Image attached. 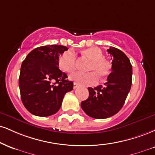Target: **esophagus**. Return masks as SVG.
<instances>
[{
    "instance_id": "esophagus-1",
    "label": "esophagus",
    "mask_w": 155,
    "mask_h": 155,
    "mask_svg": "<svg viewBox=\"0 0 155 155\" xmlns=\"http://www.w3.org/2000/svg\"><path fill=\"white\" fill-rule=\"evenodd\" d=\"M79 87V86H78V84H76V83H75V82H74V89H76V88H77V87Z\"/></svg>"
}]
</instances>
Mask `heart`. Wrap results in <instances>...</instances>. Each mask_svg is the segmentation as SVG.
Masks as SVG:
<instances>
[{"label": "heart", "instance_id": "1", "mask_svg": "<svg viewBox=\"0 0 155 155\" xmlns=\"http://www.w3.org/2000/svg\"><path fill=\"white\" fill-rule=\"evenodd\" d=\"M84 55L92 60L89 71L90 72H76L70 76V79L82 86L95 85L98 81V76L105 78L112 71V64L103 58V53L99 48L91 47L84 50ZM59 67L66 73H72L76 68V57L71 50L65 52L59 58Z\"/></svg>", "mask_w": 155, "mask_h": 155}]
</instances>
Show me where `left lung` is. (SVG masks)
I'll return each instance as SVG.
<instances>
[{"label":"left lung","mask_w":155,"mask_h":155,"mask_svg":"<svg viewBox=\"0 0 155 155\" xmlns=\"http://www.w3.org/2000/svg\"><path fill=\"white\" fill-rule=\"evenodd\" d=\"M112 60V72L104 86L89 87V97L81 107L89 116L97 119L107 118L122 108L132 84V66L126 54L118 48L107 50Z\"/></svg>","instance_id":"obj_1"}]
</instances>
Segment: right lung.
Returning a JSON list of instances; mask_svg holds the SVG:
<instances>
[{"label": "right lung", "mask_w": 155, "mask_h": 155, "mask_svg": "<svg viewBox=\"0 0 155 155\" xmlns=\"http://www.w3.org/2000/svg\"><path fill=\"white\" fill-rule=\"evenodd\" d=\"M68 48L50 45L37 48L22 62L18 86L21 101L31 114L40 117L56 113L64 95L74 87L59 69V56Z\"/></svg>", "instance_id": "right-lung-1"}]
</instances>
